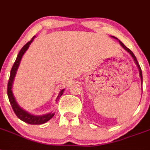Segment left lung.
<instances>
[{
	"label": "left lung",
	"instance_id": "8db88e82",
	"mask_svg": "<svg viewBox=\"0 0 150 150\" xmlns=\"http://www.w3.org/2000/svg\"><path fill=\"white\" fill-rule=\"evenodd\" d=\"M112 37H113V38L117 39V38H116V37H114V36H112ZM119 42H120V45H121V46H122V47L124 48V50H127V51L128 52H129V53L130 54V55H131L132 57L133 58V60H134V61H135L136 64H137V67H138V69H139V75H140V78H141V81H142V82H143V74H142V70H141V68H140V66H139V63H138V62H137V58H136V56H134V54L133 53V52H132L131 50H129V49H128V48L127 47V46H126L125 45H124V44L121 42V41H120V40H119Z\"/></svg>",
	"mask_w": 150,
	"mask_h": 150
}]
</instances>
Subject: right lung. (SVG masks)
<instances>
[{
	"instance_id": "obj_1",
	"label": "right lung",
	"mask_w": 150,
	"mask_h": 150,
	"mask_svg": "<svg viewBox=\"0 0 150 150\" xmlns=\"http://www.w3.org/2000/svg\"><path fill=\"white\" fill-rule=\"evenodd\" d=\"M35 38V36H33L30 41H29L26 44H25L23 47L22 48L19 52L18 56L17 57V59L15 61L14 64H13V67L11 69V75H10V79H9L8 81V85H7V96H8L9 100H10V103H11V105L13 108V111H14L15 114L17 116V117L19 119H21L23 121L26 122L29 124H45L46 122H47L48 120H50L52 117L54 116L55 114H52L50 113L48 114H45V115L42 116H34L32 115V114H29L28 112L25 111L24 110H23L22 108H20V106H18V104H17L16 100H15L14 97H13V92H12V85H13V79H14L15 75H16V73H17V70L18 69V66L20 65V62L21 60V58H22L23 55L24 54L25 52L27 50V49L30 46V43L33 42V39ZM63 90H62L60 91L59 94L58 98L62 96V94H63Z\"/></svg>"
}]
</instances>
